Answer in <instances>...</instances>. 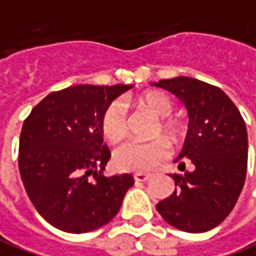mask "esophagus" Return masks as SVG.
Returning a JSON list of instances; mask_svg holds the SVG:
<instances>
[{
    "instance_id": "esophagus-1",
    "label": "esophagus",
    "mask_w": 256,
    "mask_h": 256,
    "mask_svg": "<svg viewBox=\"0 0 256 256\" xmlns=\"http://www.w3.org/2000/svg\"><path fill=\"white\" fill-rule=\"evenodd\" d=\"M150 174H143V172H137L134 174V180L136 181H140V182H146V181L150 180Z\"/></svg>"
}]
</instances>
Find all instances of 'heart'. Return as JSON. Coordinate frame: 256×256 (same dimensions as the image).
<instances>
[{"label":"heart","mask_w":256,"mask_h":256,"mask_svg":"<svg viewBox=\"0 0 256 256\" xmlns=\"http://www.w3.org/2000/svg\"><path fill=\"white\" fill-rule=\"evenodd\" d=\"M137 104L157 118L154 134L160 132L170 137L180 134L181 128L176 120L168 119L174 112V102L170 96L158 90H152L137 98ZM102 134L106 140L116 143L126 134V109L123 102L113 100L104 109L100 119ZM170 154V144L164 138L148 143L126 142L113 152V164L120 172H144L154 168Z\"/></svg>","instance_id":"1"}]
</instances>
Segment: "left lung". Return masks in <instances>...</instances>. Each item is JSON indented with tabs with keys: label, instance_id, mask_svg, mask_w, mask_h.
Listing matches in <instances>:
<instances>
[{
	"label": "left lung",
	"instance_id": "8db88e82",
	"mask_svg": "<svg viewBox=\"0 0 256 256\" xmlns=\"http://www.w3.org/2000/svg\"><path fill=\"white\" fill-rule=\"evenodd\" d=\"M176 94L188 113V130L174 160L176 190L157 204L164 221L186 232H206L224 221L242 191L248 166V134L242 116L220 88L178 76L152 84Z\"/></svg>",
	"mask_w": 256,
	"mask_h": 256
}]
</instances>
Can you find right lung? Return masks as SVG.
Masks as SVG:
<instances>
[{
    "instance_id": "1",
    "label": "right lung",
    "mask_w": 256,
    "mask_h": 256,
    "mask_svg": "<svg viewBox=\"0 0 256 256\" xmlns=\"http://www.w3.org/2000/svg\"><path fill=\"white\" fill-rule=\"evenodd\" d=\"M133 84H75L49 93L25 119L18 166L26 194L55 228L82 234L119 212L130 174L106 177L110 150L103 143L104 109Z\"/></svg>"
}]
</instances>
